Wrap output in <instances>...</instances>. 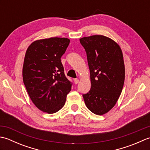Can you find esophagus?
Here are the masks:
<instances>
[{"mask_svg": "<svg viewBox=\"0 0 150 150\" xmlns=\"http://www.w3.org/2000/svg\"><path fill=\"white\" fill-rule=\"evenodd\" d=\"M79 79H74V82H75V84H78L79 83Z\"/></svg>", "mask_w": 150, "mask_h": 150, "instance_id": "34e87169", "label": "esophagus"}]
</instances>
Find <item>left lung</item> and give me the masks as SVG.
<instances>
[{
	"label": "left lung",
	"mask_w": 150,
	"mask_h": 150,
	"mask_svg": "<svg viewBox=\"0 0 150 150\" xmlns=\"http://www.w3.org/2000/svg\"><path fill=\"white\" fill-rule=\"evenodd\" d=\"M80 42L86 52L91 79L90 90L82 96L88 109L102 115L115 105L122 90L125 67L122 50L103 35L85 37Z\"/></svg>",
	"instance_id": "obj_1"
}]
</instances>
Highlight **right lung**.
Instances as JSON below:
<instances>
[{"label": "right lung", "instance_id": "add662e5", "mask_svg": "<svg viewBox=\"0 0 150 150\" xmlns=\"http://www.w3.org/2000/svg\"><path fill=\"white\" fill-rule=\"evenodd\" d=\"M70 40L52 37L35 41L25 55L22 78L36 107L52 114L64 106L72 83L66 78L60 58Z\"/></svg>", "mask_w": 150, "mask_h": 150}]
</instances>
